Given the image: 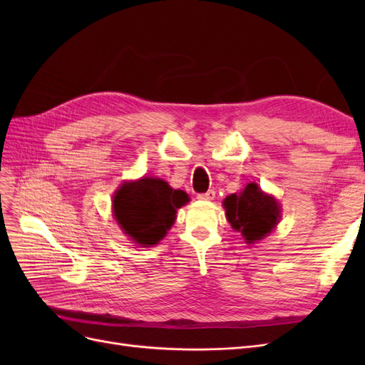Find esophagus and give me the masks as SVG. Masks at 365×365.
<instances>
[{
    "instance_id": "esophagus-1",
    "label": "esophagus",
    "mask_w": 365,
    "mask_h": 365,
    "mask_svg": "<svg viewBox=\"0 0 365 365\" xmlns=\"http://www.w3.org/2000/svg\"><path fill=\"white\" fill-rule=\"evenodd\" d=\"M215 196H216V192H215V190H208L207 193L197 195V200H201V201H213Z\"/></svg>"
}]
</instances>
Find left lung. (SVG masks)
<instances>
[{
    "mask_svg": "<svg viewBox=\"0 0 365 365\" xmlns=\"http://www.w3.org/2000/svg\"><path fill=\"white\" fill-rule=\"evenodd\" d=\"M227 220L245 244L254 245L269 236L282 219V205L275 196L263 192L257 182H248L224 202Z\"/></svg>",
    "mask_w": 365,
    "mask_h": 365,
    "instance_id": "1",
    "label": "left lung"
}]
</instances>
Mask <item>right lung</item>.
I'll return each instance as SVG.
<instances>
[{
  "label": "right lung",
  "instance_id": "add662e5",
  "mask_svg": "<svg viewBox=\"0 0 365 365\" xmlns=\"http://www.w3.org/2000/svg\"><path fill=\"white\" fill-rule=\"evenodd\" d=\"M190 201L161 178L143 176L125 181L113 196V216L121 231L138 247H153L168 235L178 208Z\"/></svg>",
  "mask_w": 365,
  "mask_h": 365
}]
</instances>
